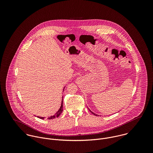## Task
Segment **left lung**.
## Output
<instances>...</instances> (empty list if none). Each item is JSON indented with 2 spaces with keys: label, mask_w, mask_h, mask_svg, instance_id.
<instances>
[{
  "label": "left lung",
  "mask_w": 153,
  "mask_h": 153,
  "mask_svg": "<svg viewBox=\"0 0 153 153\" xmlns=\"http://www.w3.org/2000/svg\"><path fill=\"white\" fill-rule=\"evenodd\" d=\"M89 111H90V112H91L92 114H93L94 115H96V116H98V115H97V114H95V113H94L93 112H92V111H91L90 109H89Z\"/></svg>",
  "instance_id": "obj_1"
}]
</instances>
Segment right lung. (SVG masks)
Masks as SVG:
<instances>
[{"label":"right lung","mask_w":153,"mask_h":153,"mask_svg":"<svg viewBox=\"0 0 153 153\" xmlns=\"http://www.w3.org/2000/svg\"><path fill=\"white\" fill-rule=\"evenodd\" d=\"M62 111H63V97H62V102H61V107H60V108L59 109V110H58L54 115L49 117L48 118V120H51V119H53V118H58V117L60 115V114L62 112ZM38 117L39 118H41V119H42V120H44V117Z\"/></svg>","instance_id":"right-lung-1"}]
</instances>
